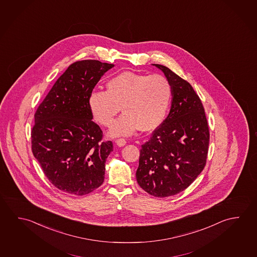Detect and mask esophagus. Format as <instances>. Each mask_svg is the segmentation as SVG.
Returning <instances> with one entry per match:
<instances>
[{
    "instance_id": "34e87169",
    "label": "esophagus",
    "mask_w": 257,
    "mask_h": 257,
    "mask_svg": "<svg viewBox=\"0 0 257 257\" xmlns=\"http://www.w3.org/2000/svg\"><path fill=\"white\" fill-rule=\"evenodd\" d=\"M115 142H116L117 146H118V147H124L126 143V140H124V139H118Z\"/></svg>"
}]
</instances>
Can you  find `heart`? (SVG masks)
Wrapping results in <instances>:
<instances>
[{
  "mask_svg": "<svg viewBox=\"0 0 257 257\" xmlns=\"http://www.w3.org/2000/svg\"><path fill=\"white\" fill-rule=\"evenodd\" d=\"M107 90L89 96L95 120L109 126L120 110L124 112L109 130L111 137L131 136L140 127L152 131L165 121L172 100V86L161 74L123 72L109 79Z\"/></svg>",
  "mask_w": 257,
  "mask_h": 257,
  "instance_id": "obj_1",
  "label": "heart"
}]
</instances>
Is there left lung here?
<instances>
[{
	"label": "left lung",
	"instance_id": "left-lung-1",
	"mask_svg": "<svg viewBox=\"0 0 257 257\" xmlns=\"http://www.w3.org/2000/svg\"><path fill=\"white\" fill-rule=\"evenodd\" d=\"M153 65L171 83L172 103L165 121L142 145L136 177L145 192L164 198L184 191L204 169L209 131L192 85L165 65Z\"/></svg>",
	"mask_w": 257,
	"mask_h": 257
}]
</instances>
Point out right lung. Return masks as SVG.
<instances>
[{"label":"right lung","mask_w":257,"mask_h":257,"mask_svg":"<svg viewBox=\"0 0 257 257\" xmlns=\"http://www.w3.org/2000/svg\"><path fill=\"white\" fill-rule=\"evenodd\" d=\"M113 64L83 60L69 65L36 111L32 153L55 187L85 195L104 181L105 163L113 150L101 142L102 131L92 121L89 96Z\"/></svg>","instance_id":"right-lung-1"}]
</instances>
